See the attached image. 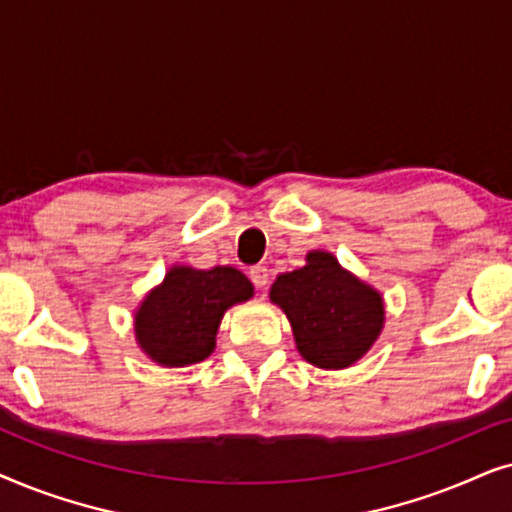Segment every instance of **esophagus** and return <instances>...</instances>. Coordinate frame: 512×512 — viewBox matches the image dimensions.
Returning <instances> with one entry per match:
<instances>
[{
	"mask_svg": "<svg viewBox=\"0 0 512 512\" xmlns=\"http://www.w3.org/2000/svg\"><path fill=\"white\" fill-rule=\"evenodd\" d=\"M269 278H271V274H269L267 267H252L250 269V281L255 283V288H260V290L267 288Z\"/></svg>",
	"mask_w": 512,
	"mask_h": 512,
	"instance_id": "obj_1",
	"label": "esophagus"
}]
</instances>
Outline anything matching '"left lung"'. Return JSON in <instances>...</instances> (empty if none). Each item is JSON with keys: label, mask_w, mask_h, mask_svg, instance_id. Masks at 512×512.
<instances>
[{"label": "left lung", "mask_w": 512, "mask_h": 512, "mask_svg": "<svg viewBox=\"0 0 512 512\" xmlns=\"http://www.w3.org/2000/svg\"><path fill=\"white\" fill-rule=\"evenodd\" d=\"M269 299L288 316L302 358L323 370L351 367L384 327V297L325 250H311L302 269L278 276Z\"/></svg>", "instance_id": "left-lung-1"}]
</instances>
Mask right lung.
I'll list each match as a JSON object with an SVG mask.
<instances>
[{
	"label": "right lung",
	"mask_w": 512,
	"mask_h": 512,
	"mask_svg": "<svg viewBox=\"0 0 512 512\" xmlns=\"http://www.w3.org/2000/svg\"><path fill=\"white\" fill-rule=\"evenodd\" d=\"M250 297L252 283L234 267H173L135 311V342L163 367L201 363L215 351L224 311Z\"/></svg>",
	"instance_id": "1"
}]
</instances>
